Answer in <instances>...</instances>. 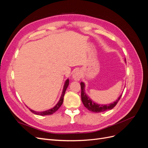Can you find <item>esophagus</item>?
<instances>
[{
    "instance_id": "esophagus-1",
    "label": "esophagus",
    "mask_w": 148,
    "mask_h": 148,
    "mask_svg": "<svg viewBox=\"0 0 148 148\" xmlns=\"http://www.w3.org/2000/svg\"><path fill=\"white\" fill-rule=\"evenodd\" d=\"M82 72L80 70H77L75 71L74 73L72 75V78L75 81H79L82 78Z\"/></svg>"
}]
</instances>
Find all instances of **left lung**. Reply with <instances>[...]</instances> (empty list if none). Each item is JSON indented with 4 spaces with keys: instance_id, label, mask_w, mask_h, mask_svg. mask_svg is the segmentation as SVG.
I'll return each instance as SVG.
<instances>
[{
    "instance_id": "1",
    "label": "left lung",
    "mask_w": 148,
    "mask_h": 148,
    "mask_svg": "<svg viewBox=\"0 0 148 148\" xmlns=\"http://www.w3.org/2000/svg\"><path fill=\"white\" fill-rule=\"evenodd\" d=\"M125 62H126V59H125ZM80 85H81L82 89V101L84 107H86L89 110L92 112L99 113L102 112H105L108 110L112 109L114 107L117 105L123 93L122 92L121 94L119 97L117 98V99L112 103H110V104H100L94 102V101L88 96L86 92H85V84L83 82H81Z\"/></svg>"
}]
</instances>
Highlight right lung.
Returning <instances> with one entry per match:
<instances>
[{
	"instance_id": "1",
	"label": "right lung",
	"mask_w": 148,
	"mask_h": 148,
	"mask_svg": "<svg viewBox=\"0 0 148 148\" xmlns=\"http://www.w3.org/2000/svg\"><path fill=\"white\" fill-rule=\"evenodd\" d=\"M69 79L68 78L67 79H66V81L65 82L64 87H63V90H62V95H61V96H60V98L59 102H58L57 103V104L54 107H53L52 108L49 109V110H45V111H42V112H36V111H34V110H33L29 108V110L31 112H33V114H34L36 115H42V116H43V115H52L53 113H55L59 109V107L62 106V103H63L65 92L66 91V89L67 87L69 86Z\"/></svg>"
}]
</instances>
